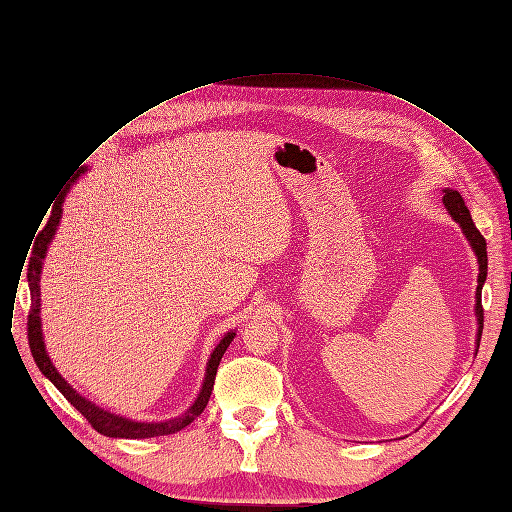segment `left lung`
Segmentation results:
<instances>
[{
  "mask_svg": "<svg viewBox=\"0 0 512 512\" xmlns=\"http://www.w3.org/2000/svg\"><path fill=\"white\" fill-rule=\"evenodd\" d=\"M444 206L448 208V213L453 215V219L461 225L463 233L467 235L469 244L473 246L475 254H477V262H479V277H477V291H475V310H477V322H479V333H477V341L482 339V328H484V308H482V287L484 281L488 277V252H486V237L479 233V229L475 227L469 208L465 206L461 194L457 190H444L442 196Z\"/></svg>",
  "mask_w": 512,
  "mask_h": 512,
  "instance_id": "1",
  "label": "left lung"
}]
</instances>
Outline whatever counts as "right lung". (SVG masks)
<instances>
[{"instance_id":"right-lung-1","label":"right lung","mask_w":512,"mask_h":512,"mask_svg":"<svg viewBox=\"0 0 512 512\" xmlns=\"http://www.w3.org/2000/svg\"><path fill=\"white\" fill-rule=\"evenodd\" d=\"M84 169H80L76 173V177L82 173ZM74 177V179H76ZM59 219H62V202H59L57 206H53V213L47 221V225L43 227V231L39 233L37 242H35V248H33V256H30L28 260V273H26V279H28V287H30V310H28V345H30V353H33L35 362L39 366V370L55 384V388L62 393L70 403L72 407H76L84 417L86 422L93 426L99 434L103 436H109V438H155V436H167V434H175L182 428L190 426L194 419L204 411L208 399H210V393H213V384H215V376H217V370H219V362L223 353L227 351L229 343L233 341L235 333L231 330V333H227L223 337V341L217 345V349L213 351V355H210L208 359V366H206V378H204V384H202V390L198 399L194 401V405L184 413L179 415L175 419H169V422H161V424H144V422H132V419H126V417H119L115 413H109V411H103L99 409L97 405H93L90 401H86L84 397H80L76 390L62 378V374H59L55 370V366L51 364V359L45 351V343H43V333H41V318H39V310H41V304H39V297H41V291H39V281H41V268H43V258L47 254V246L55 235V229L59 225Z\"/></svg>"}]
</instances>
